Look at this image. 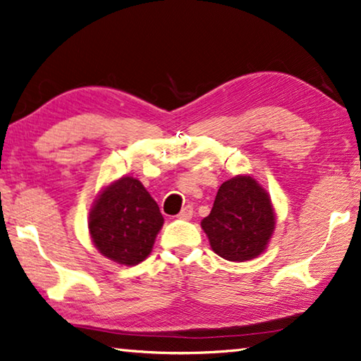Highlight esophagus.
<instances>
[{
  "mask_svg": "<svg viewBox=\"0 0 361 361\" xmlns=\"http://www.w3.org/2000/svg\"><path fill=\"white\" fill-rule=\"evenodd\" d=\"M192 214H194L192 207H190V204H186V207L181 209V213L178 214V219H183V221H189V219L192 217Z\"/></svg>",
  "mask_w": 361,
  "mask_h": 361,
  "instance_id": "obj_1",
  "label": "esophagus"
}]
</instances>
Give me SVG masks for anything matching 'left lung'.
<instances>
[{
    "label": "left lung",
    "instance_id": "left-lung-1",
    "mask_svg": "<svg viewBox=\"0 0 361 361\" xmlns=\"http://www.w3.org/2000/svg\"><path fill=\"white\" fill-rule=\"evenodd\" d=\"M275 209L271 195L250 175L224 181L200 222L211 249L224 259L244 263L264 253L274 235Z\"/></svg>",
    "mask_w": 361,
    "mask_h": 361
}]
</instances>
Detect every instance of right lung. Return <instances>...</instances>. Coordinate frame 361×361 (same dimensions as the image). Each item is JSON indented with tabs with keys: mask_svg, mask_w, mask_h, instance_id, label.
I'll return each mask as SVG.
<instances>
[{
	"mask_svg": "<svg viewBox=\"0 0 361 361\" xmlns=\"http://www.w3.org/2000/svg\"><path fill=\"white\" fill-rule=\"evenodd\" d=\"M162 224L158 203L133 176L102 188L87 219L95 249L122 266H136L150 255Z\"/></svg>",
	"mask_w": 361,
	"mask_h": 361,
	"instance_id": "add662e5",
	"label": "right lung"
}]
</instances>
